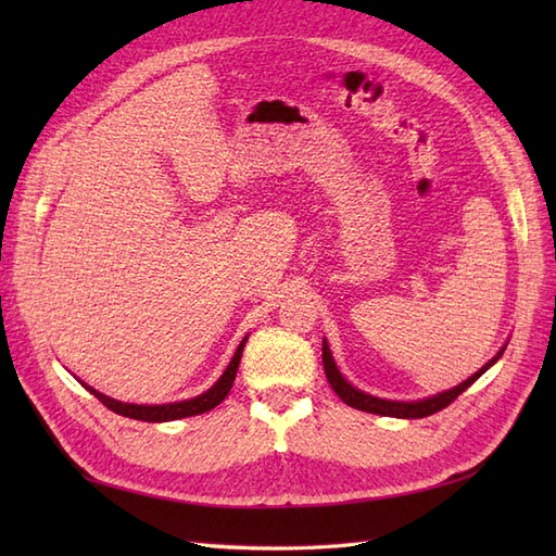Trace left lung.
<instances>
[{
  "mask_svg": "<svg viewBox=\"0 0 556 556\" xmlns=\"http://www.w3.org/2000/svg\"><path fill=\"white\" fill-rule=\"evenodd\" d=\"M504 349H506V344L497 351V356H492L485 365H482L478 372L470 375L468 380H464V382L452 387V389H446V392H440V394L428 396V399H418V401L382 399V396H372L368 392H363V389H358V387H353L346 380V377L341 375V370L337 368V361L332 356V351H329L327 339H323V363H325V375H327L329 384H332L337 396L344 401L346 406L365 410V413H377V416H389V418H428V416H432V413L446 408L458 394H464L466 389L473 384L482 372H488L492 365L502 358Z\"/></svg>",
  "mask_w": 556,
  "mask_h": 556,
  "instance_id": "1",
  "label": "left lung"
}]
</instances>
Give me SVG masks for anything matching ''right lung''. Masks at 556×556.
<instances>
[{
  "instance_id": "obj_1",
  "label": "right lung",
  "mask_w": 556,
  "mask_h": 556,
  "mask_svg": "<svg viewBox=\"0 0 556 556\" xmlns=\"http://www.w3.org/2000/svg\"><path fill=\"white\" fill-rule=\"evenodd\" d=\"M245 341H248V334L241 339V344L236 346V353H233V358L229 361L227 370L222 372L219 380L212 384L207 392L198 394L193 399H186V401H174V404H155V406H148V404H124V401H116V399H112L108 394H102V392H98V389L88 387L86 382H80V384L86 387L92 396H98L110 410L119 413V416H124V418L143 420V422H167V420H179V418H188V416H200V413L212 410L217 404H222L224 399H227L229 389H231V384L236 380V370H239V363H241V353H243Z\"/></svg>"
}]
</instances>
